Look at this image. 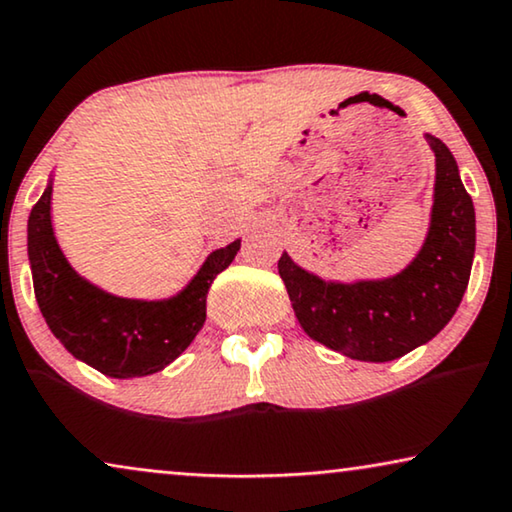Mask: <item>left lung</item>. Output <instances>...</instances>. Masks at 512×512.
I'll list each match as a JSON object with an SVG mask.
<instances>
[{
  "label": "left lung",
  "mask_w": 512,
  "mask_h": 512,
  "mask_svg": "<svg viewBox=\"0 0 512 512\" xmlns=\"http://www.w3.org/2000/svg\"><path fill=\"white\" fill-rule=\"evenodd\" d=\"M424 137L436 156L429 233L401 272L338 282L300 268L286 251L277 263L303 331L349 359H401L436 338L464 298L475 256L473 200L452 151L429 132Z\"/></svg>",
  "instance_id": "obj_1"
}]
</instances>
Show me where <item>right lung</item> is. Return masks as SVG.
Instances as JSON below:
<instances>
[{
  "mask_svg": "<svg viewBox=\"0 0 512 512\" xmlns=\"http://www.w3.org/2000/svg\"><path fill=\"white\" fill-rule=\"evenodd\" d=\"M53 174L27 219V256L39 310L74 359L107 377L153 375L195 340L207 317V291L233 263L240 242L214 249L191 282L170 298H123L88 282L62 254L51 219Z\"/></svg>",
  "mask_w": 512,
  "mask_h": 512,
  "instance_id": "obj_1",
  "label": "right lung"
}]
</instances>
